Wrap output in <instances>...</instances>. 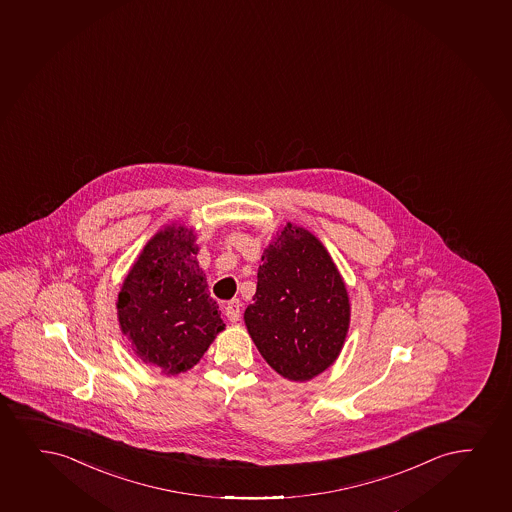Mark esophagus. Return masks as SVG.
Masks as SVG:
<instances>
[{
    "label": "esophagus",
    "mask_w": 512,
    "mask_h": 512,
    "mask_svg": "<svg viewBox=\"0 0 512 512\" xmlns=\"http://www.w3.org/2000/svg\"><path fill=\"white\" fill-rule=\"evenodd\" d=\"M240 301L239 299H232V301H228L227 305H225V315H227L228 320L235 324V322H239L240 318Z\"/></svg>",
    "instance_id": "obj_1"
}]
</instances>
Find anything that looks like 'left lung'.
<instances>
[{"instance_id":"1","label":"left lung","mask_w":512,"mask_h":512,"mask_svg":"<svg viewBox=\"0 0 512 512\" xmlns=\"http://www.w3.org/2000/svg\"><path fill=\"white\" fill-rule=\"evenodd\" d=\"M350 296L324 244L291 221L273 235L258 268L247 332L289 381H310L336 362L350 329Z\"/></svg>"}]
</instances>
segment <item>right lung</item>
Here are the masks:
<instances>
[{
    "label": "right lung",
    "mask_w": 512,
    "mask_h": 512,
    "mask_svg": "<svg viewBox=\"0 0 512 512\" xmlns=\"http://www.w3.org/2000/svg\"><path fill=\"white\" fill-rule=\"evenodd\" d=\"M194 228L171 223L145 244L117 296V320L131 350L166 376L192 369L225 329L207 291Z\"/></svg>",
    "instance_id": "obj_1"
}]
</instances>
